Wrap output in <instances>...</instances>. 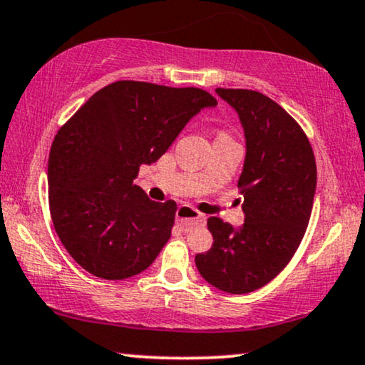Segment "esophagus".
<instances>
[{"instance_id":"1","label":"esophagus","mask_w":365,"mask_h":365,"mask_svg":"<svg viewBox=\"0 0 365 365\" xmlns=\"http://www.w3.org/2000/svg\"><path fill=\"white\" fill-rule=\"evenodd\" d=\"M177 222L183 229H190L197 224H204L205 215L195 209H192L190 205H180L177 209Z\"/></svg>"}]
</instances>
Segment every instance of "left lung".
I'll return each mask as SVG.
<instances>
[{"instance_id":"8db88e82","label":"left lung","mask_w":365,"mask_h":365,"mask_svg":"<svg viewBox=\"0 0 365 365\" xmlns=\"http://www.w3.org/2000/svg\"><path fill=\"white\" fill-rule=\"evenodd\" d=\"M215 92L236 109L246 138L237 182L244 224L210 217L214 244L195 264L217 289L244 294L276 278L297 252L312 215L317 163L303 129L273 99L247 89Z\"/></svg>"}]
</instances>
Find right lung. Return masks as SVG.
Masks as SVG:
<instances>
[{"mask_svg":"<svg viewBox=\"0 0 365 365\" xmlns=\"http://www.w3.org/2000/svg\"><path fill=\"white\" fill-rule=\"evenodd\" d=\"M215 98L197 87L118 81L58 129L48 156V205L63 247L91 274L126 279L156 259L177 204L133 183Z\"/></svg>","mask_w":365,"mask_h":365,"instance_id":"obj_1","label":"right lung"}]
</instances>
